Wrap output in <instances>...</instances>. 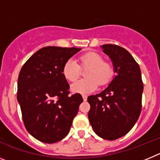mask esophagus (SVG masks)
<instances>
[{"instance_id": "obj_1", "label": "esophagus", "mask_w": 160, "mask_h": 160, "mask_svg": "<svg viewBox=\"0 0 160 160\" xmlns=\"http://www.w3.org/2000/svg\"><path fill=\"white\" fill-rule=\"evenodd\" d=\"M82 98H83V100L86 102L87 100V95H86V94H82Z\"/></svg>"}]
</instances>
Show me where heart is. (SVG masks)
Listing matches in <instances>:
<instances>
[{
  "label": "heart",
  "instance_id": "obj_1",
  "mask_svg": "<svg viewBox=\"0 0 160 160\" xmlns=\"http://www.w3.org/2000/svg\"><path fill=\"white\" fill-rule=\"evenodd\" d=\"M81 67H89L86 72V78L76 82L71 86L73 92L89 94L97 89L98 83L105 86L111 82L114 75L112 65L103 61V58L96 52H88L79 58ZM62 73L68 81H76L80 76L81 69L73 59H69L63 66Z\"/></svg>",
  "mask_w": 160,
  "mask_h": 160
}]
</instances>
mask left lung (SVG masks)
Segmentation results:
<instances>
[{
	"label": "left lung",
	"mask_w": 160,
	"mask_h": 160,
	"mask_svg": "<svg viewBox=\"0 0 160 160\" xmlns=\"http://www.w3.org/2000/svg\"><path fill=\"white\" fill-rule=\"evenodd\" d=\"M101 47L111 58L116 75L103 91L88 97V118L98 136L115 140L128 134L137 122L143 84L139 66L127 49L111 44Z\"/></svg>",
	"instance_id": "obj_1"
}]
</instances>
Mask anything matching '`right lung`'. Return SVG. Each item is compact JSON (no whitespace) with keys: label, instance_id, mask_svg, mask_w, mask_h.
<instances>
[{"label":"right lung","instance_id":"add662e5","mask_svg":"<svg viewBox=\"0 0 160 160\" xmlns=\"http://www.w3.org/2000/svg\"><path fill=\"white\" fill-rule=\"evenodd\" d=\"M78 48L47 46L22 66L18 81V101L28 132L38 140L53 143L64 138L82 102L80 94L70 95L62 73L66 61Z\"/></svg>","mask_w":160,"mask_h":160}]
</instances>
